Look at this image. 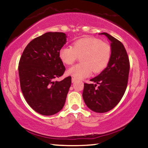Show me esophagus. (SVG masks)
Here are the masks:
<instances>
[{"mask_svg":"<svg viewBox=\"0 0 148 148\" xmlns=\"http://www.w3.org/2000/svg\"><path fill=\"white\" fill-rule=\"evenodd\" d=\"M76 78H74V77H72V83H74V82H76Z\"/></svg>","mask_w":148,"mask_h":148,"instance_id":"obj_1","label":"esophagus"}]
</instances>
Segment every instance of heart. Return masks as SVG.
I'll return each mask as SVG.
<instances>
[{"mask_svg": "<svg viewBox=\"0 0 148 148\" xmlns=\"http://www.w3.org/2000/svg\"><path fill=\"white\" fill-rule=\"evenodd\" d=\"M81 55L82 63L74 65L67 71V74L76 79L89 77L92 71L99 73L103 71L111 59L112 49L99 38L86 37L75 41L72 47H62L59 53L62 62L69 65L73 64L77 56Z\"/></svg>", "mask_w": 148, "mask_h": 148, "instance_id": "1", "label": "heart"}]
</instances>
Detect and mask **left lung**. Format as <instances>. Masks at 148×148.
<instances>
[{
  "label": "left lung",
  "instance_id": "left-lung-1",
  "mask_svg": "<svg viewBox=\"0 0 148 148\" xmlns=\"http://www.w3.org/2000/svg\"><path fill=\"white\" fill-rule=\"evenodd\" d=\"M99 34L105 35L110 41L111 59L101 74L90 79L95 84H84L82 96L90 110L104 113L113 109L123 96L128 82L130 64L126 49L121 42L106 32Z\"/></svg>",
  "mask_w": 148,
  "mask_h": 148
}]
</instances>
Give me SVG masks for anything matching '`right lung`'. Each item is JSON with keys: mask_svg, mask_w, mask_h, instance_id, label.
Listing matches in <instances>:
<instances>
[{"mask_svg": "<svg viewBox=\"0 0 148 148\" xmlns=\"http://www.w3.org/2000/svg\"><path fill=\"white\" fill-rule=\"evenodd\" d=\"M63 32H49L32 40L25 48L19 62L20 86L28 104L43 116H51L63 108L71 77L56 81L65 67L59 58L66 42Z\"/></svg>", "mask_w": 148, "mask_h": 148, "instance_id": "1", "label": "right lung"}]
</instances>
